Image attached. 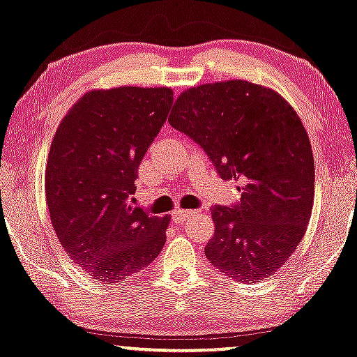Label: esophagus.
<instances>
[{
	"label": "esophagus",
	"mask_w": 357,
	"mask_h": 357,
	"mask_svg": "<svg viewBox=\"0 0 357 357\" xmlns=\"http://www.w3.org/2000/svg\"><path fill=\"white\" fill-rule=\"evenodd\" d=\"M196 214L194 211H186V209H176L173 212V219L176 220V222H184V220L192 218V215Z\"/></svg>",
	"instance_id": "34e87169"
}]
</instances>
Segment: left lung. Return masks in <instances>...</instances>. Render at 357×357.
Returning <instances> with one entry per match:
<instances>
[{
  "instance_id": "left-lung-1",
  "label": "left lung",
  "mask_w": 357,
  "mask_h": 357,
  "mask_svg": "<svg viewBox=\"0 0 357 357\" xmlns=\"http://www.w3.org/2000/svg\"><path fill=\"white\" fill-rule=\"evenodd\" d=\"M169 125L199 145L241 201L215 206L206 257L237 282L272 277L308 227L314 161L300 116L272 89L227 80L184 90Z\"/></svg>"
}]
</instances>
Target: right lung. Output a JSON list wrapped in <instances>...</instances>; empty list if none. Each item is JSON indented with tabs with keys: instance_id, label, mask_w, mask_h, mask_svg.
I'll use <instances>...</instances> for the list:
<instances>
[{
	"instance_id": "obj_1",
	"label": "right lung",
	"mask_w": 357,
	"mask_h": 357,
	"mask_svg": "<svg viewBox=\"0 0 357 357\" xmlns=\"http://www.w3.org/2000/svg\"><path fill=\"white\" fill-rule=\"evenodd\" d=\"M173 105L168 87L90 90L59 123L46 166L56 236L98 282H125L156 259L169 215L133 207L143 156Z\"/></svg>"
}]
</instances>
